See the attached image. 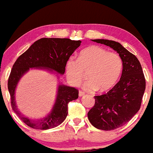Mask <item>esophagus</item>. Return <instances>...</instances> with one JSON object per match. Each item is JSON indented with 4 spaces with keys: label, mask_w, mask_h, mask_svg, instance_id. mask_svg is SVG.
<instances>
[{
    "label": "esophagus",
    "mask_w": 153,
    "mask_h": 153,
    "mask_svg": "<svg viewBox=\"0 0 153 153\" xmlns=\"http://www.w3.org/2000/svg\"><path fill=\"white\" fill-rule=\"evenodd\" d=\"M78 95H79V96H80V97H81V96L85 95V93L82 92V91H79V94Z\"/></svg>",
    "instance_id": "obj_1"
}]
</instances>
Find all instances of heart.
<instances>
[{
  "label": "heart",
  "mask_w": 153,
  "mask_h": 153,
  "mask_svg": "<svg viewBox=\"0 0 153 153\" xmlns=\"http://www.w3.org/2000/svg\"><path fill=\"white\" fill-rule=\"evenodd\" d=\"M123 68V62L118 54L109 52L99 46H90L78 54L77 59L69 58L65 64L68 80L78 86L85 78L88 80L83 88L87 91H106L118 81Z\"/></svg>",
  "instance_id": "obj_1"
}]
</instances>
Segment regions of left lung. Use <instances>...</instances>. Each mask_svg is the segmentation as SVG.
I'll use <instances>...</instances> for the list:
<instances>
[{
  "mask_svg": "<svg viewBox=\"0 0 153 153\" xmlns=\"http://www.w3.org/2000/svg\"><path fill=\"white\" fill-rule=\"evenodd\" d=\"M115 50L123 62L120 80L106 94L96 96L95 105L88 113L94 127L105 131L122 127L137 113L145 90V78L136 56L117 42L92 39Z\"/></svg>",
  "mask_w": 153,
  "mask_h": 153,
  "instance_id": "obj_1",
  "label": "left lung"
}]
</instances>
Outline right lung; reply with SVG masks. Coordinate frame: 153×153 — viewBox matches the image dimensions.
Listing matches in <instances>:
<instances>
[{
    "label": "right lung",
    "instance_id": "1",
    "mask_svg": "<svg viewBox=\"0 0 153 153\" xmlns=\"http://www.w3.org/2000/svg\"><path fill=\"white\" fill-rule=\"evenodd\" d=\"M81 41L66 38H42L16 59L8 81L11 106L15 113L27 126L36 129H49L59 125L68 115V104L78 98V91L73 87L59 84L57 97L52 109L45 117L31 119L18 109L15 100L16 88L23 75L30 68L46 70L55 73L59 78L65 71V64L72 54L80 45Z\"/></svg>",
    "mask_w": 153,
    "mask_h": 153
}]
</instances>
